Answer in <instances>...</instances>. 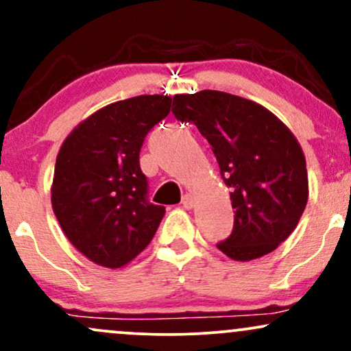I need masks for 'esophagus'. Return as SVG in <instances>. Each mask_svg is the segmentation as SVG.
Here are the masks:
<instances>
[{
  "label": "esophagus",
  "mask_w": 351,
  "mask_h": 351,
  "mask_svg": "<svg viewBox=\"0 0 351 351\" xmlns=\"http://www.w3.org/2000/svg\"><path fill=\"white\" fill-rule=\"evenodd\" d=\"M181 204H183V206L186 208V209H191L193 206H195V196L189 195V193H186V195H184L183 198H181Z\"/></svg>",
  "instance_id": "obj_1"
}]
</instances>
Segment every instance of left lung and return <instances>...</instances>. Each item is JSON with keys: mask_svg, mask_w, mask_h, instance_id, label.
<instances>
[{"mask_svg": "<svg viewBox=\"0 0 351 351\" xmlns=\"http://www.w3.org/2000/svg\"><path fill=\"white\" fill-rule=\"evenodd\" d=\"M181 123H195L213 147L231 188L234 226L217 249L234 261L272 252L299 224L308 199L307 165L299 142L272 112L219 90L173 97Z\"/></svg>", "mask_w": 351, "mask_h": 351, "instance_id": "left-lung-1", "label": "left lung"}]
</instances>
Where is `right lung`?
I'll return each instance as SVG.
<instances>
[{
    "label": "right lung",
    "instance_id": "add662e5",
    "mask_svg": "<svg viewBox=\"0 0 351 351\" xmlns=\"http://www.w3.org/2000/svg\"><path fill=\"white\" fill-rule=\"evenodd\" d=\"M171 97L138 95L100 108L72 130L56 160L51 201L64 234L92 263L117 269L150 244L165 206L148 201L145 136Z\"/></svg>",
    "mask_w": 351,
    "mask_h": 351
}]
</instances>
